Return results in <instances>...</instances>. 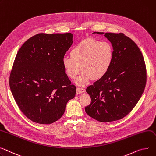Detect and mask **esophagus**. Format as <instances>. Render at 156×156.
Segmentation results:
<instances>
[{
  "label": "esophagus",
  "instance_id": "obj_1",
  "mask_svg": "<svg viewBox=\"0 0 156 156\" xmlns=\"http://www.w3.org/2000/svg\"><path fill=\"white\" fill-rule=\"evenodd\" d=\"M85 92V89L81 87H78L76 88V93L78 94H81V93Z\"/></svg>",
  "mask_w": 156,
  "mask_h": 156
}]
</instances>
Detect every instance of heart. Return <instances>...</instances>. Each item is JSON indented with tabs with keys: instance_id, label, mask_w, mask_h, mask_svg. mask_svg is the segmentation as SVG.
<instances>
[{
	"instance_id": "1",
	"label": "heart",
	"mask_w": 156,
	"mask_h": 156,
	"mask_svg": "<svg viewBox=\"0 0 156 156\" xmlns=\"http://www.w3.org/2000/svg\"><path fill=\"white\" fill-rule=\"evenodd\" d=\"M70 55L63 58L62 65L71 79H75L81 69L75 82L78 85L84 86L92 78L98 80L107 74L113 61V49L107 41L88 39L73 48Z\"/></svg>"
}]
</instances>
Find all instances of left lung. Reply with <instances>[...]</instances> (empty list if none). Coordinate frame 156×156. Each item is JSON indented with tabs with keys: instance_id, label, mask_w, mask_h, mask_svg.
<instances>
[{
	"instance_id": "8db88e82",
	"label": "left lung",
	"mask_w": 156,
	"mask_h": 156,
	"mask_svg": "<svg viewBox=\"0 0 156 156\" xmlns=\"http://www.w3.org/2000/svg\"><path fill=\"white\" fill-rule=\"evenodd\" d=\"M104 36L112 45L113 61L107 74L87 87L91 101L85 112L99 122H108L126 117L136 105L147 76L141 51L130 38L123 33H106Z\"/></svg>"
}]
</instances>
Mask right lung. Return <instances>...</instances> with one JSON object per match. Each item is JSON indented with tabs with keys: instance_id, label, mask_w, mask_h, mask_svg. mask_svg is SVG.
Masks as SVG:
<instances>
[{
	"instance_id": "1",
	"label": "right lung",
	"mask_w": 156,
	"mask_h": 156,
	"mask_svg": "<svg viewBox=\"0 0 156 156\" xmlns=\"http://www.w3.org/2000/svg\"><path fill=\"white\" fill-rule=\"evenodd\" d=\"M73 42L71 33H40L27 39L17 52L9 86L20 110L34 122L57 121L75 97L76 87L62 65Z\"/></svg>"
}]
</instances>
